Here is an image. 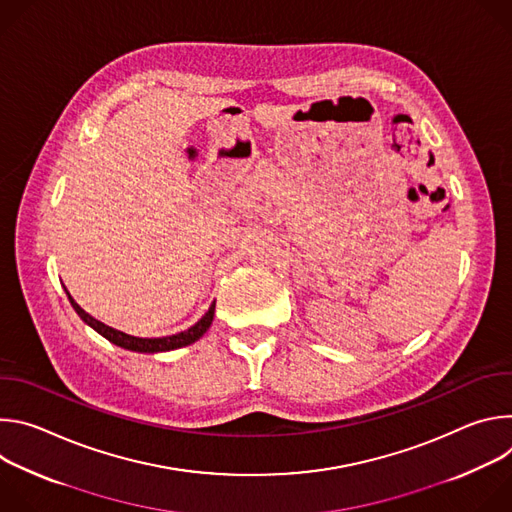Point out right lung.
<instances>
[{
    "mask_svg": "<svg viewBox=\"0 0 512 512\" xmlns=\"http://www.w3.org/2000/svg\"><path fill=\"white\" fill-rule=\"evenodd\" d=\"M68 294V291H66ZM68 300H70V306L75 308V312L81 316V320L91 326L95 332H99L103 338H107L109 342L125 348V350H131V352H143V354H156V352H168V350H176V348H182V346H188L192 342H196L200 336H204V332L210 328L212 320H214V302L212 306L208 308V312L194 324L190 326L188 330L184 332H178V334H172V336H162V338H137V336H129L121 330H115L103 322H99L97 318H93L91 314H87L75 300L70 298L68 294Z\"/></svg>",
    "mask_w": 512,
    "mask_h": 512,
    "instance_id": "add662e5",
    "label": "right lung"
}]
</instances>
